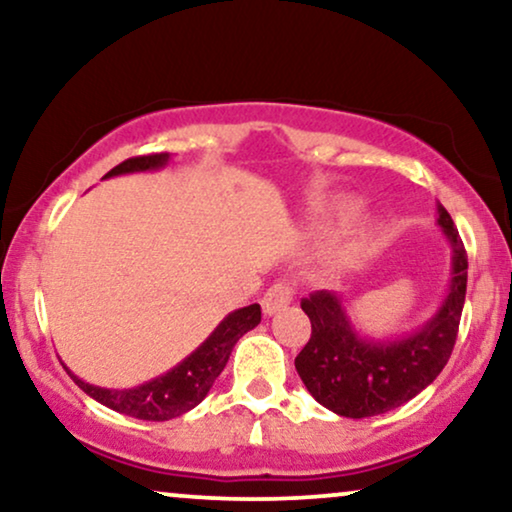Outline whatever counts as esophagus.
Instances as JSON below:
<instances>
[{
  "mask_svg": "<svg viewBox=\"0 0 512 512\" xmlns=\"http://www.w3.org/2000/svg\"><path fill=\"white\" fill-rule=\"evenodd\" d=\"M291 300H293V289H291L289 282H277V284H272L270 289L265 291V296H263V300H261L263 312L268 314V317H272V314H275V312L284 310V307L289 305Z\"/></svg>",
  "mask_w": 512,
  "mask_h": 512,
  "instance_id": "esophagus-1",
  "label": "esophagus"
}]
</instances>
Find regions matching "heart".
I'll return each mask as SVG.
<instances>
[{
  "mask_svg": "<svg viewBox=\"0 0 512 512\" xmlns=\"http://www.w3.org/2000/svg\"><path fill=\"white\" fill-rule=\"evenodd\" d=\"M356 209H359V200L354 198V195H338V198H333L331 207H328V221L333 223H345L347 219H352L356 214ZM375 237V226L368 221H361L359 226H356L352 233L347 235L345 244H342V254L345 256H356L361 254L363 249L368 247L370 242H373Z\"/></svg>",
  "mask_w": 512,
  "mask_h": 512,
  "instance_id": "b5f03b06",
  "label": "heart"
}]
</instances>
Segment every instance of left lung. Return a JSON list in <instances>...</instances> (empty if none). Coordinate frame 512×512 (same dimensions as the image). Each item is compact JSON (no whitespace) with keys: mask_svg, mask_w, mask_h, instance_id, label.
<instances>
[{"mask_svg":"<svg viewBox=\"0 0 512 512\" xmlns=\"http://www.w3.org/2000/svg\"><path fill=\"white\" fill-rule=\"evenodd\" d=\"M436 209L438 228L452 247V277L443 303L415 331L370 338L354 326L345 300L331 291H317L300 303L312 335L296 356V370L314 401L335 415H384L429 387L450 359L466 300L468 258L452 216L440 202Z\"/></svg>","mask_w":512,"mask_h":512,"instance_id":"left-lung-1","label":"left lung"}]
</instances>
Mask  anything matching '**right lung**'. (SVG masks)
Wrapping results in <instances>:
<instances>
[{
    "mask_svg": "<svg viewBox=\"0 0 512 512\" xmlns=\"http://www.w3.org/2000/svg\"><path fill=\"white\" fill-rule=\"evenodd\" d=\"M170 160V153H153V156L123 160L121 165H116L114 170L104 174V179L121 177V174L163 170ZM258 324H261V305L256 303L226 314L221 324L209 333V338L195 352L188 354L184 361H179L167 373L132 389L97 387V384H90L81 380L79 375H74L65 363L62 366L72 375V380L90 398H95L97 403L107 405V408L121 412V415L146 419V422H167V419L184 415V412L193 410L195 405L205 401L216 377L226 368L235 342Z\"/></svg>",
    "mask_w": 512,
    "mask_h": 512,
    "instance_id": "add662e5",
    "label": "right lung"
}]
</instances>
